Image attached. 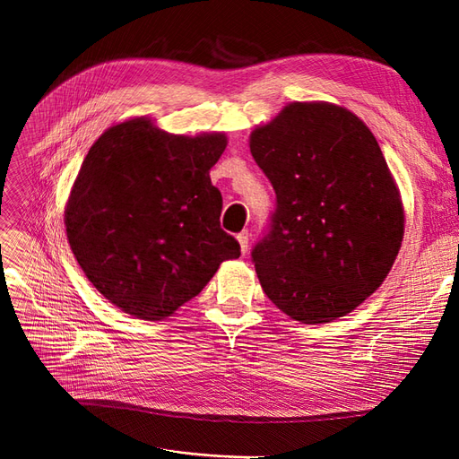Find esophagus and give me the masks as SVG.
Wrapping results in <instances>:
<instances>
[{
  "label": "esophagus",
  "mask_w": 459,
  "mask_h": 459,
  "mask_svg": "<svg viewBox=\"0 0 459 459\" xmlns=\"http://www.w3.org/2000/svg\"><path fill=\"white\" fill-rule=\"evenodd\" d=\"M248 238H251V235H248L247 230L241 231V233H238V241H239V247H241V253H243V255L248 251Z\"/></svg>",
  "instance_id": "esophagus-1"
}]
</instances>
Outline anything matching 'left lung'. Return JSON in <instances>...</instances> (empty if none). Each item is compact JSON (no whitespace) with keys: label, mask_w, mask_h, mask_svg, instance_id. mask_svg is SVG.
<instances>
[{"label":"left lung","mask_w":459,"mask_h":459,"mask_svg":"<svg viewBox=\"0 0 459 459\" xmlns=\"http://www.w3.org/2000/svg\"><path fill=\"white\" fill-rule=\"evenodd\" d=\"M248 145L277 199L251 253L264 293L302 324L352 312L385 281L404 238L377 140L349 108L314 101L289 103Z\"/></svg>","instance_id":"obj_1"}]
</instances>
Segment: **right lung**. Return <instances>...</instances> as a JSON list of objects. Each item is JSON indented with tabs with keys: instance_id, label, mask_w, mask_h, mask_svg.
I'll return each instance as SVG.
<instances>
[{
	"instance_id": "right-lung-1",
	"label": "right lung",
	"mask_w": 459,
	"mask_h": 459,
	"mask_svg": "<svg viewBox=\"0 0 459 459\" xmlns=\"http://www.w3.org/2000/svg\"><path fill=\"white\" fill-rule=\"evenodd\" d=\"M226 134L159 130L140 117L101 134L65 208L66 238L88 280L134 317L164 319L197 297L241 247L220 228L211 169Z\"/></svg>"
}]
</instances>
